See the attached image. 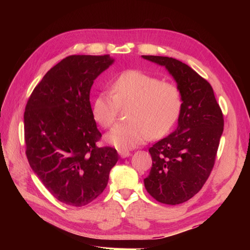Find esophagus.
<instances>
[{
	"mask_svg": "<svg viewBox=\"0 0 250 250\" xmlns=\"http://www.w3.org/2000/svg\"><path fill=\"white\" fill-rule=\"evenodd\" d=\"M118 153L121 156V158H126V157H128V156L130 155L129 151H126V150H119Z\"/></svg>",
	"mask_w": 250,
	"mask_h": 250,
	"instance_id": "1",
	"label": "esophagus"
}]
</instances>
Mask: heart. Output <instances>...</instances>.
Instances as JSON below:
<instances>
[{
    "label": "heart",
    "mask_w": 250,
    "mask_h": 250,
    "mask_svg": "<svg viewBox=\"0 0 250 250\" xmlns=\"http://www.w3.org/2000/svg\"><path fill=\"white\" fill-rule=\"evenodd\" d=\"M129 122L116 125L105 140L120 150L138 147L152 138L167 134L180 115L183 99L179 88L170 82L138 70L122 73L111 85V92L103 90L93 102L92 113L103 128L115 122L120 107H126Z\"/></svg>",
    "instance_id": "obj_1"
}]
</instances>
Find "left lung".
I'll list each match as a JSON object with an SVG mask.
<instances>
[{"label":"left lung","mask_w":250,"mask_h":250,"mask_svg":"<svg viewBox=\"0 0 250 250\" xmlns=\"http://www.w3.org/2000/svg\"><path fill=\"white\" fill-rule=\"evenodd\" d=\"M142 57L166 67L183 99L176 129L149 149L152 167L144 179L155 200L175 206L191 199L208 178L223 132V115L213 87L192 67L172 57Z\"/></svg>","instance_id":"left-lung-1"}]
</instances>
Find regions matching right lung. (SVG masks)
<instances>
[{
  "label": "right lung",
  "instance_id": "add662e5",
  "mask_svg": "<svg viewBox=\"0 0 250 250\" xmlns=\"http://www.w3.org/2000/svg\"><path fill=\"white\" fill-rule=\"evenodd\" d=\"M109 55H72L52 67L30 96L24 113L30 167L60 202L83 207L106 188L117 150L101 139L89 93L113 63Z\"/></svg>",
  "mask_w": 250,
  "mask_h": 250
}]
</instances>
